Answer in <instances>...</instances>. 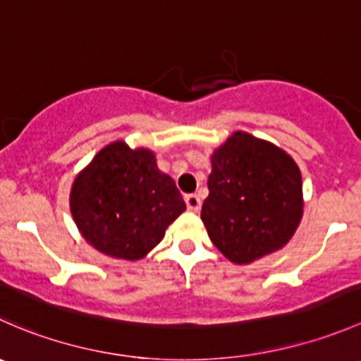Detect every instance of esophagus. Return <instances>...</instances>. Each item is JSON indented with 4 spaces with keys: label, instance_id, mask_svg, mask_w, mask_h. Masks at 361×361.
Returning <instances> with one entry per match:
<instances>
[{
    "label": "esophagus",
    "instance_id": "34e87169",
    "mask_svg": "<svg viewBox=\"0 0 361 361\" xmlns=\"http://www.w3.org/2000/svg\"><path fill=\"white\" fill-rule=\"evenodd\" d=\"M185 202H187L188 211H192V213H197V211L201 209V199H199V195L195 194L185 195Z\"/></svg>",
    "mask_w": 361,
    "mask_h": 361
}]
</instances>
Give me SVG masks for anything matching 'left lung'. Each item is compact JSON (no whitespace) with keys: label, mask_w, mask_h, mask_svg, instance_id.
I'll return each instance as SVG.
<instances>
[{"label":"left lung","mask_w":361,"mask_h":361,"mask_svg":"<svg viewBox=\"0 0 361 361\" xmlns=\"http://www.w3.org/2000/svg\"><path fill=\"white\" fill-rule=\"evenodd\" d=\"M207 188L202 224L234 264L281 250L300 224V169L285 150L248 133L238 130L213 152Z\"/></svg>","instance_id":"8db88e82"}]
</instances>
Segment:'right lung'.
Listing matches in <instances>:
<instances>
[{"label": "right lung", "mask_w": 361, "mask_h": 361, "mask_svg": "<svg viewBox=\"0 0 361 361\" xmlns=\"http://www.w3.org/2000/svg\"><path fill=\"white\" fill-rule=\"evenodd\" d=\"M69 207L90 246L123 260L147 257L187 209L173 178L157 167L154 152L133 150L123 141L104 147L80 171Z\"/></svg>", "instance_id": "obj_1"}]
</instances>
